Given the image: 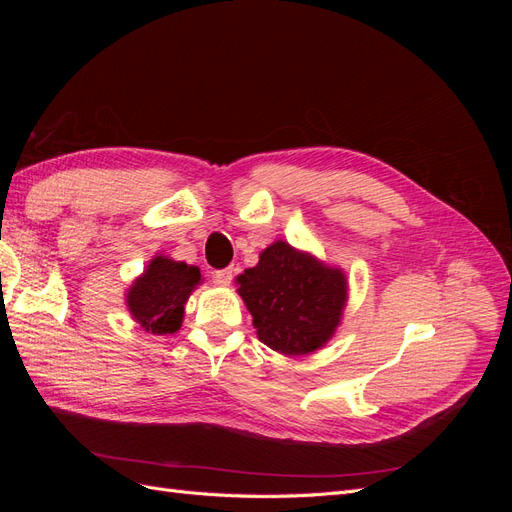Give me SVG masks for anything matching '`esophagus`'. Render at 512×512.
I'll return each mask as SVG.
<instances>
[{
	"label": "esophagus",
	"instance_id": "1",
	"mask_svg": "<svg viewBox=\"0 0 512 512\" xmlns=\"http://www.w3.org/2000/svg\"><path fill=\"white\" fill-rule=\"evenodd\" d=\"M213 282L218 284V286H230V282H232V269H222V271H215L213 273Z\"/></svg>",
	"mask_w": 512,
	"mask_h": 512
}]
</instances>
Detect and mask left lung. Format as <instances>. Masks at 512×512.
<instances>
[{
    "label": "left lung",
    "instance_id": "left-lung-1",
    "mask_svg": "<svg viewBox=\"0 0 512 512\" xmlns=\"http://www.w3.org/2000/svg\"><path fill=\"white\" fill-rule=\"evenodd\" d=\"M237 286L260 342L286 356L314 354L327 346L348 303L344 269L282 239L260 252L258 265L245 269Z\"/></svg>",
    "mask_w": 512,
    "mask_h": 512
}]
</instances>
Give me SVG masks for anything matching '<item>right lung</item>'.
I'll return each instance as SVG.
<instances>
[{
  "label": "right lung",
  "mask_w": 512,
  "mask_h": 512,
  "mask_svg": "<svg viewBox=\"0 0 512 512\" xmlns=\"http://www.w3.org/2000/svg\"><path fill=\"white\" fill-rule=\"evenodd\" d=\"M200 284L198 267L156 254L126 290V307L143 331L173 335L181 329L185 303Z\"/></svg>",
  "instance_id": "obj_1"
}]
</instances>
